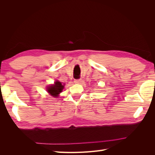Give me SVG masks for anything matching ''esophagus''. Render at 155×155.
I'll use <instances>...</instances> for the list:
<instances>
[{"instance_id": "34e87169", "label": "esophagus", "mask_w": 155, "mask_h": 155, "mask_svg": "<svg viewBox=\"0 0 155 155\" xmlns=\"http://www.w3.org/2000/svg\"><path fill=\"white\" fill-rule=\"evenodd\" d=\"M81 82V79H75L74 83H80Z\"/></svg>"}]
</instances>
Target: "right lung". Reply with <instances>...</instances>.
<instances>
[{
  "mask_svg": "<svg viewBox=\"0 0 155 155\" xmlns=\"http://www.w3.org/2000/svg\"><path fill=\"white\" fill-rule=\"evenodd\" d=\"M64 88V85H63L59 81H56L55 82L54 85L50 86L48 89L47 91L51 96L54 97H58L59 94L62 92L63 89Z\"/></svg>",
  "mask_w": 155,
  "mask_h": 155,
  "instance_id": "1",
  "label": "right lung"
}]
</instances>
